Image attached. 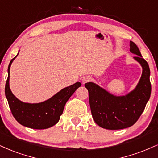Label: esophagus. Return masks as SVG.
Returning <instances> with one entry per match:
<instances>
[{
  "instance_id": "esophagus-1",
  "label": "esophagus",
  "mask_w": 158,
  "mask_h": 158,
  "mask_svg": "<svg viewBox=\"0 0 158 158\" xmlns=\"http://www.w3.org/2000/svg\"><path fill=\"white\" fill-rule=\"evenodd\" d=\"M91 80V77H90V76H85V77H83L81 78V81H82L83 84H85V83H87V82H89Z\"/></svg>"
}]
</instances>
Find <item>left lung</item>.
Wrapping results in <instances>:
<instances>
[{
	"mask_svg": "<svg viewBox=\"0 0 158 158\" xmlns=\"http://www.w3.org/2000/svg\"><path fill=\"white\" fill-rule=\"evenodd\" d=\"M130 51L143 68L140 80L136 88L123 97H115L93 82L85 83L94 120L98 126L110 130H118L133 126L138 120L151 95L150 69L139 50L130 41Z\"/></svg>",
	"mask_w": 158,
	"mask_h": 158,
	"instance_id": "8db88e82",
	"label": "left lung"
}]
</instances>
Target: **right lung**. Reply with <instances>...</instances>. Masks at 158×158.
<instances>
[{"instance_id":"right-lung-1","label":"right lung","mask_w":158,"mask_h":158,"mask_svg":"<svg viewBox=\"0 0 158 158\" xmlns=\"http://www.w3.org/2000/svg\"><path fill=\"white\" fill-rule=\"evenodd\" d=\"M15 57L10 61L9 64V75L5 86V94L12 115L20 124L28 128L44 129L52 127L59 122L67 101L81 84L79 81L76 82L43 102L30 104L21 102L13 95L9 85L10 66Z\"/></svg>"}]
</instances>
